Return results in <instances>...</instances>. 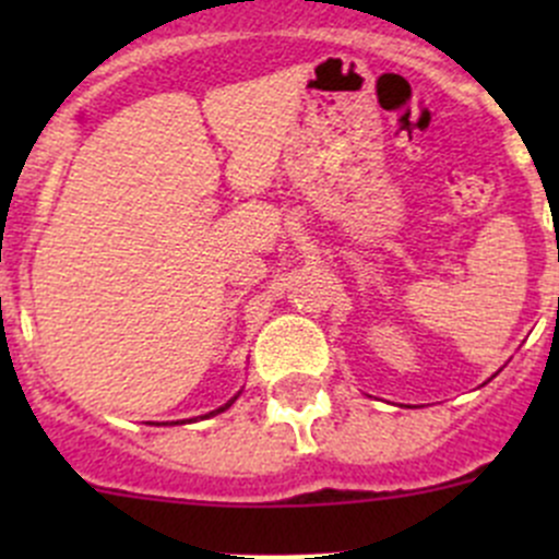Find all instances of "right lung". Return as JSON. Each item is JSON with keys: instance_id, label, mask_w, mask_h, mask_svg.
Instances as JSON below:
<instances>
[{"instance_id": "obj_1", "label": "right lung", "mask_w": 559, "mask_h": 559, "mask_svg": "<svg viewBox=\"0 0 559 559\" xmlns=\"http://www.w3.org/2000/svg\"><path fill=\"white\" fill-rule=\"evenodd\" d=\"M240 394V392H238ZM238 394H235V397L233 400H229V403H224L222 405V408H216V411H211V414H205V416H202V419H211V416H216V414H222V411H227L229 408V405H233L235 403V400H238ZM175 425H178V421H175Z\"/></svg>"}]
</instances>
